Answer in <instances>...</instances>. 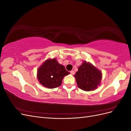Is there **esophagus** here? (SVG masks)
I'll use <instances>...</instances> for the list:
<instances>
[{"label":"esophagus","instance_id":"esophagus-1","mask_svg":"<svg viewBox=\"0 0 131 131\" xmlns=\"http://www.w3.org/2000/svg\"><path fill=\"white\" fill-rule=\"evenodd\" d=\"M70 73V74H72V75H74L75 74V72H74V70H71Z\"/></svg>","mask_w":131,"mask_h":131}]
</instances>
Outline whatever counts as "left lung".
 Segmentation results:
<instances>
[{"mask_svg":"<svg viewBox=\"0 0 131 131\" xmlns=\"http://www.w3.org/2000/svg\"><path fill=\"white\" fill-rule=\"evenodd\" d=\"M74 77L79 88L90 91L96 90L101 85L102 74L101 71L92 63L84 61L78 67V71Z\"/></svg>","mask_w":131,"mask_h":131,"instance_id":"8db88e82","label":"left lung"}]
</instances>
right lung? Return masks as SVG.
<instances>
[{
    "label": "right lung",
    "mask_w": 131,
    "mask_h": 131,
    "mask_svg": "<svg viewBox=\"0 0 131 131\" xmlns=\"http://www.w3.org/2000/svg\"><path fill=\"white\" fill-rule=\"evenodd\" d=\"M69 74L64 66L53 58L47 59L42 63L38 69L37 76L39 83L43 86L54 89L60 86L63 78Z\"/></svg>",
    "instance_id": "right-lung-1"
}]
</instances>
